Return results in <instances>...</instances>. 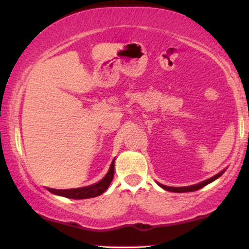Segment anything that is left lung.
I'll list each match as a JSON object with an SVG mask.
<instances>
[{"mask_svg": "<svg viewBox=\"0 0 249 249\" xmlns=\"http://www.w3.org/2000/svg\"><path fill=\"white\" fill-rule=\"evenodd\" d=\"M225 171H221V172L215 174V176L212 177V178L205 180V181H201L199 182V184L196 185H192V186H185V187H170V186H165V185L162 184H159V182H157V184L159 185L161 188H164V190L166 191H170V192H176V193H182V192H194V191L196 190H200V188H202L204 186H206V185L210 184V182L214 181L215 179H218L220 176H222V173H224Z\"/></svg>", "mask_w": 249, "mask_h": 249, "instance_id": "1", "label": "left lung"}]
</instances>
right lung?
<instances>
[{
    "label": "right lung",
    "mask_w": 249,
    "mask_h": 249,
    "mask_svg": "<svg viewBox=\"0 0 249 249\" xmlns=\"http://www.w3.org/2000/svg\"><path fill=\"white\" fill-rule=\"evenodd\" d=\"M113 172H115V160L111 162V166L107 176L103 178L101 181L96 182V184L90 185V186L79 187V188H70V190H55V188H49L51 193L56 194V196H65L69 199H89V198H95V196H101L107 190L110 186L111 181L113 178Z\"/></svg>",
    "instance_id": "1"
}]
</instances>
